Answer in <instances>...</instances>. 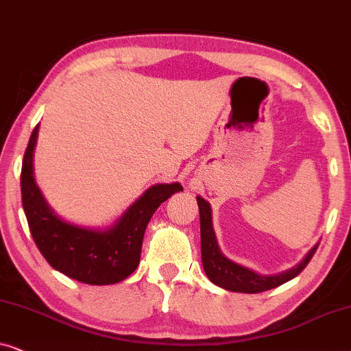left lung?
Masks as SVG:
<instances>
[{
    "label": "left lung",
    "instance_id": "1",
    "mask_svg": "<svg viewBox=\"0 0 351 351\" xmlns=\"http://www.w3.org/2000/svg\"><path fill=\"white\" fill-rule=\"evenodd\" d=\"M199 215H200V252H202V265L207 278L217 286L226 289L231 292H244V293H258L269 291L281 284L291 281L305 269V266L310 263V260L315 255L317 244L308 252L300 263L293 268L284 271L279 274H263L255 273L245 266L234 263L230 258H226L219 250L217 237H215L213 224H212V208L207 200L197 195Z\"/></svg>",
    "mask_w": 351,
    "mask_h": 351
}]
</instances>
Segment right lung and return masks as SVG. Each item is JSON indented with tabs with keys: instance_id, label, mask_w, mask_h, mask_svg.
<instances>
[{
	"instance_id": "1",
	"label": "right lung",
	"mask_w": 351,
	"mask_h": 351,
	"mask_svg": "<svg viewBox=\"0 0 351 351\" xmlns=\"http://www.w3.org/2000/svg\"><path fill=\"white\" fill-rule=\"evenodd\" d=\"M38 125L23 154L22 205L36 247L46 261L65 276L91 286L127 279L139 265L149 219L162 202L183 191L180 183L154 184L107 230L78 226L59 218L46 202L34 178V149Z\"/></svg>"
}]
</instances>
